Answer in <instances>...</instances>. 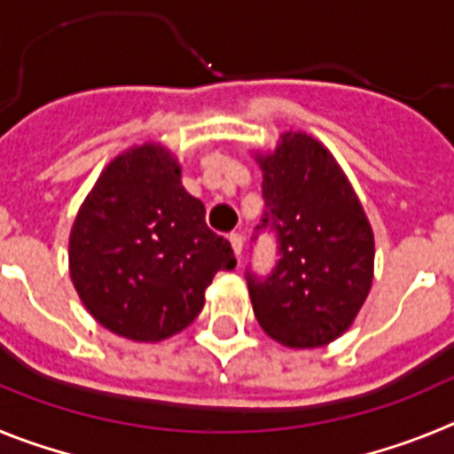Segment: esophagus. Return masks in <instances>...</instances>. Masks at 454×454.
<instances>
[{
  "label": "esophagus",
  "mask_w": 454,
  "mask_h": 454,
  "mask_svg": "<svg viewBox=\"0 0 454 454\" xmlns=\"http://www.w3.org/2000/svg\"><path fill=\"white\" fill-rule=\"evenodd\" d=\"M230 243H231V247H234L236 259H240V254H243V236H240V234H230Z\"/></svg>",
  "instance_id": "34e87169"
}]
</instances>
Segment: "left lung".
Masks as SVG:
<instances>
[{
    "label": "left lung",
    "mask_w": 454,
    "mask_h": 454,
    "mask_svg": "<svg viewBox=\"0 0 454 454\" xmlns=\"http://www.w3.org/2000/svg\"><path fill=\"white\" fill-rule=\"evenodd\" d=\"M256 163L266 202L256 234L275 231L279 262L268 277L247 270L254 316L282 346H327L355 323L371 291V223L346 172L311 136L286 131Z\"/></svg>",
    "instance_id": "obj_1"
}]
</instances>
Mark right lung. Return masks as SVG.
Wrapping results in <instances>:
<instances>
[{"mask_svg":"<svg viewBox=\"0 0 454 454\" xmlns=\"http://www.w3.org/2000/svg\"><path fill=\"white\" fill-rule=\"evenodd\" d=\"M204 214L166 147L145 143L115 156L70 231V277L88 314L140 343L186 330L215 272L236 266L230 240L208 230Z\"/></svg>","mask_w":454,"mask_h":454,"instance_id":"1","label":"right lung"}]
</instances>
